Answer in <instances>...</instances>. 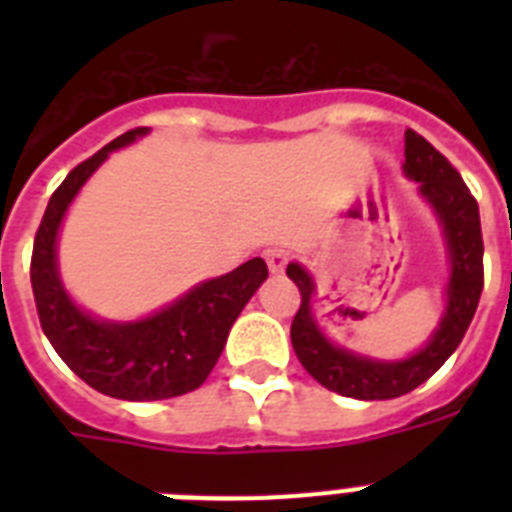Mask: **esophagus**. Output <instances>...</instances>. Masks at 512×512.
Masks as SVG:
<instances>
[{"label": "esophagus", "mask_w": 512, "mask_h": 512, "mask_svg": "<svg viewBox=\"0 0 512 512\" xmlns=\"http://www.w3.org/2000/svg\"><path fill=\"white\" fill-rule=\"evenodd\" d=\"M289 260H292V255H289L287 249H281V247L265 249V263H268V268H271L273 273L284 271Z\"/></svg>", "instance_id": "esophagus-1"}]
</instances>
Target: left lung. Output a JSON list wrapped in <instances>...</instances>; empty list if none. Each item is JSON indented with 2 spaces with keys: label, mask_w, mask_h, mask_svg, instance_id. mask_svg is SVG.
<instances>
[{
  "label": "left lung",
  "mask_w": 512,
  "mask_h": 512,
  "mask_svg": "<svg viewBox=\"0 0 512 512\" xmlns=\"http://www.w3.org/2000/svg\"><path fill=\"white\" fill-rule=\"evenodd\" d=\"M404 170L420 183V191L436 207L444 223L449 255H452V281H449V305L441 327L433 340L406 361L380 364L358 358L348 350L329 345L311 316V276L297 263L287 265V276L300 289V308L292 319V348L300 364L313 380L340 396L361 401H385L412 393L422 382L444 366L468 332L473 313L484 289V236L481 217L473 193L454 170L444 154H438L428 140L414 130L404 132Z\"/></svg>",
  "instance_id": "obj_1"
}]
</instances>
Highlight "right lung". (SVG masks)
Masks as SVG:
<instances>
[{"mask_svg":"<svg viewBox=\"0 0 512 512\" xmlns=\"http://www.w3.org/2000/svg\"><path fill=\"white\" fill-rule=\"evenodd\" d=\"M143 132L146 127L124 132L68 172L50 196L31 252V289L47 340L76 377L122 401H162L199 388L223 353L231 324L268 276L265 260L252 257L135 324H103L68 300L55 268L63 212L100 162Z\"/></svg>","mask_w":512,"mask_h":512,"instance_id":"add662e5","label":"right lung"}]
</instances>
